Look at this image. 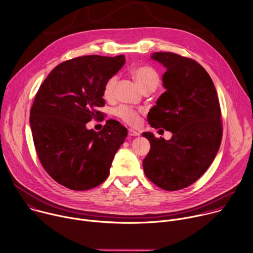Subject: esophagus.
<instances>
[{"label": "esophagus", "mask_w": 253, "mask_h": 253, "mask_svg": "<svg viewBox=\"0 0 253 253\" xmlns=\"http://www.w3.org/2000/svg\"><path fill=\"white\" fill-rule=\"evenodd\" d=\"M128 135L129 136H139V133L133 129H129L128 130Z\"/></svg>", "instance_id": "esophagus-1"}]
</instances>
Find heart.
I'll use <instances>...</instances> for the list:
<instances>
[{"label": "heart", "instance_id": "heart-1", "mask_svg": "<svg viewBox=\"0 0 253 253\" xmlns=\"http://www.w3.org/2000/svg\"><path fill=\"white\" fill-rule=\"evenodd\" d=\"M132 75L144 92H153L160 83V76L158 71L150 65H140L135 67L132 70ZM117 80L118 77L113 75L109 77L105 82L103 86V96L105 98H111L113 96ZM114 114L129 125H136L140 119L139 111L126 105L117 107L114 110Z\"/></svg>", "mask_w": 253, "mask_h": 253}]
</instances>
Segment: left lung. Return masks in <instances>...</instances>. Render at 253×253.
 <instances>
[{
	"label": "left lung",
	"instance_id": "left-lung-1",
	"mask_svg": "<svg viewBox=\"0 0 253 253\" xmlns=\"http://www.w3.org/2000/svg\"><path fill=\"white\" fill-rule=\"evenodd\" d=\"M166 91L148 113L151 127L171 131L166 141L151 132L143 160L146 177L165 191H178L200 179L214 160L222 137L221 112L213 82L196 60L173 52H155Z\"/></svg>",
	"mask_w": 253,
	"mask_h": 253
}]
</instances>
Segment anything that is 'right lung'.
<instances>
[{
  "label": "right lung",
  "instance_id": "add662e5",
  "mask_svg": "<svg viewBox=\"0 0 253 253\" xmlns=\"http://www.w3.org/2000/svg\"><path fill=\"white\" fill-rule=\"evenodd\" d=\"M125 63L115 57L86 55L61 62L41 85L31 108L35 147L46 173L61 186L86 191L109 176L113 158L127 129L109 119L103 129L88 130L105 104L103 86Z\"/></svg>",
  "mask_w": 253,
  "mask_h": 253
}]
</instances>
